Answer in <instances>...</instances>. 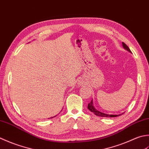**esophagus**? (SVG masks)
Here are the masks:
<instances>
[{
  "mask_svg": "<svg viewBox=\"0 0 149 149\" xmlns=\"http://www.w3.org/2000/svg\"><path fill=\"white\" fill-rule=\"evenodd\" d=\"M79 84H82V83H81V81H79Z\"/></svg>",
  "mask_w": 149,
  "mask_h": 149,
  "instance_id": "34e87169",
  "label": "esophagus"
}]
</instances>
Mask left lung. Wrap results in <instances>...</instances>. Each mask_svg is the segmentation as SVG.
Segmentation results:
<instances>
[{"mask_svg":"<svg viewBox=\"0 0 149 149\" xmlns=\"http://www.w3.org/2000/svg\"><path fill=\"white\" fill-rule=\"evenodd\" d=\"M122 45H123V47L124 49L128 51L129 52L131 53V51L130 50L129 47L127 46V45L125 43H124V42H122ZM88 107V109H89V110L91 112H92V113H93L95 115H96V116H100V117H111V118H113V117L119 116H120V115H121V114H116V115L108 114H105V113H102V112L98 111V110H97V109H96L95 108V107H94L93 100H91V102L89 104H88V107Z\"/></svg>","mask_w":149,"mask_h":149,"instance_id":"obj_1","label":"left lung"}]
</instances>
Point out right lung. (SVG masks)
<instances>
[{
  "instance_id": "add662e5",
  "label": "right lung",
  "mask_w": 149,
  "mask_h": 149,
  "mask_svg": "<svg viewBox=\"0 0 149 149\" xmlns=\"http://www.w3.org/2000/svg\"><path fill=\"white\" fill-rule=\"evenodd\" d=\"M55 116H53V117H51V118H54V117H55Z\"/></svg>"
}]
</instances>
